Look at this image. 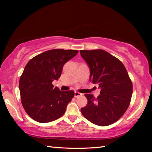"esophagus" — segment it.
Listing matches in <instances>:
<instances>
[{"mask_svg": "<svg viewBox=\"0 0 152 152\" xmlns=\"http://www.w3.org/2000/svg\"><path fill=\"white\" fill-rule=\"evenodd\" d=\"M82 93H79L78 91L74 92V96H75V97H78V96H82Z\"/></svg>", "mask_w": 152, "mask_h": 152, "instance_id": "esophagus-1", "label": "esophagus"}]
</instances>
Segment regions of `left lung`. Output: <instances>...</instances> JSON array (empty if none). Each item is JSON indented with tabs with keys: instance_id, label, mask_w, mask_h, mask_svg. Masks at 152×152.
I'll list each match as a JSON object with an SVG mask.
<instances>
[{
	"instance_id": "obj_1",
	"label": "left lung",
	"mask_w": 152,
	"mask_h": 152,
	"mask_svg": "<svg viewBox=\"0 0 152 152\" xmlns=\"http://www.w3.org/2000/svg\"><path fill=\"white\" fill-rule=\"evenodd\" d=\"M80 55L89 68V80L98 83L100 95L95 98L86 94L88 104L82 114L90 122L107 126L117 121L129 106L133 84L120 61L102 50H80Z\"/></svg>"
}]
</instances>
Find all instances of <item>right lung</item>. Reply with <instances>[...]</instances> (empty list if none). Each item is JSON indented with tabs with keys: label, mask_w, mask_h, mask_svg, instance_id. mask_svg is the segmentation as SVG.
<instances>
[{
	"label": "right lung",
	"mask_w": 152,
	"mask_h": 152,
	"mask_svg": "<svg viewBox=\"0 0 152 152\" xmlns=\"http://www.w3.org/2000/svg\"><path fill=\"white\" fill-rule=\"evenodd\" d=\"M78 50L56 49L45 51L27 63L19 79L21 103L34 120L48 123L61 117L74 97L73 91H60L52 82L60 78L64 64Z\"/></svg>",
	"instance_id": "right-lung-1"
}]
</instances>
